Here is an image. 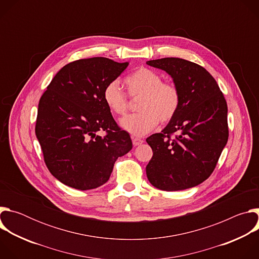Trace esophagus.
Wrapping results in <instances>:
<instances>
[{"label": "esophagus", "mask_w": 259, "mask_h": 259, "mask_svg": "<svg viewBox=\"0 0 259 259\" xmlns=\"http://www.w3.org/2000/svg\"><path fill=\"white\" fill-rule=\"evenodd\" d=\"M132 143L134 146H137V145H140L141 143H143V140L140 138H137V137H132Z\"/></svg>", "instance_id": "1"}]
</instances>
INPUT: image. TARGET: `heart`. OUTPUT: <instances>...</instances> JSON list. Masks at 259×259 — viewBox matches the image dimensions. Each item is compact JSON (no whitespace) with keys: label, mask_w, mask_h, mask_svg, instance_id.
<instances>
[{"label":"heart","mask_w":259,"mask_h":259,"mask_svg":"<svg viewBox=\"0 0 259 259\" xmlns=\"http://www.w3.org/2000/svg\"><path fill=\"white\" fill-rule=\"evenodd\" d=\"M130 97L139 98V113L129 115L120 121L121 127L133 136H143L154 130L159 122L168 123L177 114L181 102L179 88L164 82L158 72L141 67L125 79ZM102 98L114 115L126 114L129 100L117 81L109 82L103 89Z\"/></svg>","instance_id":"heart-1"}]
</instances>
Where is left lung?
<instances>
[{"label": "left lung", "mask_w": 259, "mask_h": 259, "mask_svg": "<svg viewBox=\"0 0 259 259\" xmlns=\"http://www.w3.org/2000/svg\"><path fill=\"white\" fill-rule=\"evenodd\" d=\"M146 63L168 72L181 93L176 116L161 133L146 138L154 153L145 168L147 179L168 192L196 187L212 174L228 142L226 98L215 79L195 62L166 57Z\"/></svg>", "instance_id": "obj_1"}]
</instances>
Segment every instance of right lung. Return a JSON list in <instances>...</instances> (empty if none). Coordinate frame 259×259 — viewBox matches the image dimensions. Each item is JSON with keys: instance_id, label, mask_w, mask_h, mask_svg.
Here are the masks:
<instances>
[{"instance_id": "add662e5", "label": "right lung", "mask_w": 259, "mask_h": 259, "mask_svg": "<svg viewBox=\"0 0 259 259\" xmlns=\"http://www.w3.org/2000/svg\"><path fill=\"white\" fill-rule=\"evenodd\" d=\"M129 62L105 57L79 59L64 65L43 93L35 135L51 174L70 188L86 191L105 183L119 157L132 149L105 105L104 87ZM105 131L101 137L98 132Z\"/></svg>"}]
</instances>
